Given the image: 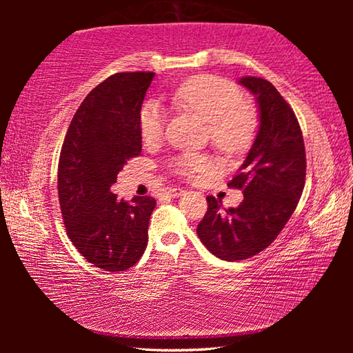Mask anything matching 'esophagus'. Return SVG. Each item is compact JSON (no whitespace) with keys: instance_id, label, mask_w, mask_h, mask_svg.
<instances>
[{"instance_id":"34e87169","label":"esophagus","mask_w":353,"mask_h":353,"mask_svg":"<svg viewBox=\"0 0 353 353\" xmlns=\"http://www.w3.org/2000/svg\"><path fill=\"white\" fill-rule=\"evenodd\" d=\"M185 193V190L182 188H170L168 190V196H171V198H177V196H182Z\"/></svg>"}]
</instances>
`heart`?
<instances>
[{
  "label": "heart",
  "instance_id": "b5f03b06",
  "mask_svg": "<svg viewBox=\"0 0 353 353\" xmlns=\"http://www.w3.org/2000/svg\"><path fill=\"white\" fill-rule=\"evenodd\" d=\"M172 104L199 115L208 123L214 148L225 154H240L254 141L259 121L255 112L243 103L241 92L230 81L201 74L182 82L171 94ZM165 130V113L157 103H146L140 112V132L146 143L157 141ZM172 170L194 179L212 170V160L202 154L183 152L172 159Z\"/></svg>",
  "mask_w": 353,
  "mask_h": 353
}]
</instances>
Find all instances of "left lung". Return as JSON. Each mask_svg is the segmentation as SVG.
<instances>
[{
	"mask_svg": "<svg viewBox=\"0 0 353 353\" xmlns=\"http://www.w3.org/2000/svg\"><path fill=\"white\" fill-rule=\"evenodd\" d=\"M241 85L259 104L260 128L238 174L227 183L243 190L238 207L223 208L207 196V213L198 224L204 246L221 260L238 261L261 252L276 240L296 210L305 185V146L291 105L270 81L246 76Z\"/></svg>",
	"mask_w": 353,
	"mask_h": 353,
	"instance_id": "obj_1",
	"label": "left lung"
}]
</instances>
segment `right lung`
Wrapping results in <instances>:
<instances>
[{
    "label": "right lung",
    "mask_w": 353,
    "mask_h": 353,
    "mask_svg": "<svg viewBox=\"0 0 353 353\" xmlns=\"http://www.w3.org/2000/svg\"><path fill=\"white\" fill-rule=\"evenodd\" d=\"M152 71L117 73L82 101L65 135L57 168L59 204L67 235L87 261L126 271L148 246L151 196L118 199L110 187L141 152L140 112Z\"/></svg>",
    "instance_id": "add662e5"
}]
</instances>
